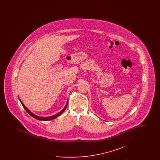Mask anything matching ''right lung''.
I'll return each instance as SVG.
<instances>
[{
  "instance_id": "add662e5",
  "label": "right lung",
  "mask_w": 160,
  "mask_h": 160,
  "mask_svg": "<svg viewBox=\"0 0 160 160\" xmlns=\"http://www.w3.org/2000/svg\"><path fill=\"white\" fill-rule=\"evenodd\" d=\"M20 102H21V103H22V106H23V107L24 108V109L26 110V111L29 113V114L31 115V116H32L33 118H35V119H38V120H41V121H50V120H52V119H53L54 118H57V117H58L59 116H60L65 110V109H66V108H67V104H68V103H67V104H66V106L65 107V108L60 112L59 113H58V114H55V115H53V116H50V117H47V118H44V117H39V116H36V115H35V114H33V113H32L26 107L24 106V105L23 104V103L22 102V101H20Z\"/></svg>"
}]
</instances>
